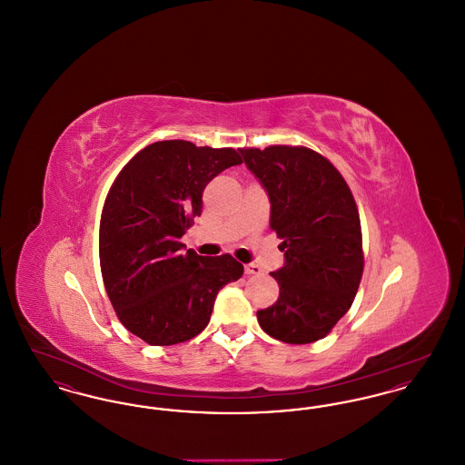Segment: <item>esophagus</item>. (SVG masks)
Instances as JSON below:
<instances>
[{
    "label": "esophagus",
    "instance_id": "1",
    "mask_svg": "<svg viewBox=\"0 0 465 465\" xmlns=\"http://www.w3.org/2000/svg\"><path fill=\"white\" fill-rule=\"evenodd\" d=\"M243 270H245V273L247 275H260L263 270H262V266L256 265V263H251V265L243 266Z\"/></svg>",
    "mask_w": 465,
    "mask_h": 465
}]
</instances>
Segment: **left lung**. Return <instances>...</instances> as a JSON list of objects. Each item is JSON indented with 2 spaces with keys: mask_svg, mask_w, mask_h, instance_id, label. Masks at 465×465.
Instances as JSON below:
<instances>
[{
  "mask_svg": "<svg viewBox=\"0 0 465 465\" xmlns=\"http://www.w3.org/2000/svg\"><path fill=\"white\" fill-rule=\"evenodd\" d=\"M247 169L270 199V228L284 266L270 275L279 298L258 310L262 330L302 345L324 338L349 312L362 277L359 211L343 176L305 146L241 148Z\"/></svg>",
  "mask_w": 465,
  "mask_h": 465,
  "instance_id": "8db88e82",
  "label": "left lung"
}]
</instances>
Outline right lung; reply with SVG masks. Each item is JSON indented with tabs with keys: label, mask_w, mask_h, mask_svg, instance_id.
I'll return each instance as SVG.
<instances>
[{
	"label": "right lung",
	"mask_w": 465,
	"mask_h": 465,
	"mask_svg": "<svg viewBox=\"0 0 465 465\" xmlns=\"http://www.w3.org/2000/svg\"><path fill=\"white\" fill-rule=\"evenodd\" d=\"M242 163L233 148L158 141L111 184L101 214L99 260L120 322L150 345L192 340L209 324L218 291L242 277L233 256H199L181 237L202 214V193Z\"/></svg>",
	"instance_id": "add662e5"
}]
</instances>
